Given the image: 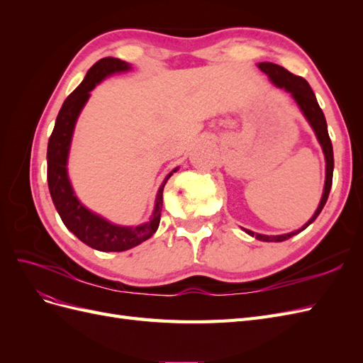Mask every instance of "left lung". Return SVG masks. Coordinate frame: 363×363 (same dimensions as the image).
Masks as SVG:
<instances>
[{"mask_svg": "<svg viewBox=\"0 0 363 363\" xmlns=\"http://www.w3.org/2000/svg\"><path fill=\"white\" fill-rule=\"evenodd\" d=\"M257 68L268 75L269 82L274 86L279 87V89H281L284 92H288L292 96V100L296 103V106H298L300 112L303 113L307 123H309V125L312 127L318 142H320L321 150L324 152V159H325V182H324L321 200H320V204H318V207H316L315 213L312 215V218L303 227L296 228V230H294V232H289V233H283V235H262V233H255L252 230L242 227V230L247 235L256 238L257 240H262V242H283V240H286L295 235L301 233L304 228L309 227L318 218V215L321 213L323 207L325 206L328 194H330V189H332V180H333V167H335L333 147H332L330 136H328V131H327L325 116L321 111L320 104H318V101H316V96H315L313 91L311 89L309 83H307L303 77H296L276 63L260 62V63H257Z\"/></svg>", "mask_w": 363, "mask_h": 363, "instance_id": "obj_1", "label": "left lung"}]
</instances>
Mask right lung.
<instances>
[{
  "instance_id": "1",
  "label": "right lung",
  "mask_w": 363,
  "mask_h": 363,
  "mask_svg": "<svg viewBox=\"0 0 363 363\" xmlns=\"http://www.w3.org/2000/svg\"><path fill=\"white\" fill-rule=\"evenodd\" d=\"M128 71H131V65L124 60L115 57L98 60L87 71L80 86L65 100L56 124H54L47 150L48 189L63 224L83 244L104 252L130 250L157 232L163 206V188L171 175L179 171L177 167L167 174L156 194L155 208H152L150 219L139 225H121L108 221L107 218L86 207L75 195L68 174V159L77 121H79L83 107L89 101L91 91L95 89L96 84H100L107 77Z\"/></svg>"
}]
</instances>
